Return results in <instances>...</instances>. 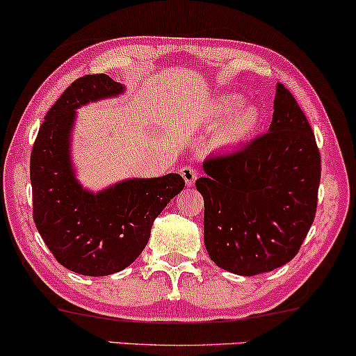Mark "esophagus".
Instances as JSON below:
<instances>
[{
	"label": "esophagus",
	"instance_id": "34e87169",
	"mask_svg": "<svg viewBox=\"0 0 356 356\" xmlns=\"http://www.w3.org/2000/svg\"><path fill=\"white\" fill-rule=\"evenodd\" d=\"M179 175L183 177L184 183H186V186H193L194 181H196V178H197L196 168L191 167V165H183V167L179 168Z\"/></svg>",
	"mask_w": 356,
	"mask_h": 356
}]
</instances>
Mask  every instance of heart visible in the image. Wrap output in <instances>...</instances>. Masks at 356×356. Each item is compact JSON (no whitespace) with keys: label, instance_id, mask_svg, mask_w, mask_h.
Returning <instances> with one entry per match:
<instances>
[{"label":"heart","instance_id":"b5f03b06","mask_svg":"<svg viewBox=\"0 0 356 356\" xmlns=\"http://www.w3.org/2000/svg\"><path fill=\"white\" fill-rule=\"evenodd\" d=\"M211 118L216 123L227 120L220 131V143L233 145L250 139L256 133L261 123V111L254 105L241 106L240 95H223L213 104Z\"/></svg>","mask_w":356,"mask_h":356}]
</instances>
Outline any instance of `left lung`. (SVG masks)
I'll return each instance as SVG.
<instances>
[{
  "label": "left lung",
  "mask_w": 356,
  "mask_h": 356,
  "mask_svg": "<svg viewBox=\"0 0 356 356\" xmlns=\"http://www.w3.org/2000/svg\"><path fill=\"white\" fill-rule=\"evenodd\" d=\"M196 179L204 197V245L223 270L257 275L290 262L318 207L321 154L309 121L277 86L267 133L211 155Z\"/></svg>",
  "instance_id": "8db88e82"
}]
</instances>
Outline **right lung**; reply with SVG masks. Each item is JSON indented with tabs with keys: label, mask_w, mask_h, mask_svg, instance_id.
I'll return each mask as SVG.
<instances>
[{
	"label": "right lung",
	"mask_w": 356,
	"mask_h": 356,
	"mask_svg": "<svg viewBox=\"0 0 356 356\" xmlns=\"http://www.w3.org/2000/svg\"><path fill=\"white\" fill-rule=\"evenodd\" d=\"M120 92L123 86L106 74L76 79L47 111L32 147L33 222L55 259L76 274L110 275L133 264L155 217L184 188L177 173L129 179L99 194L76 181L67 149L74 110Z\"/></svg>",
	"instance_id": "1"
}]
</instances>
